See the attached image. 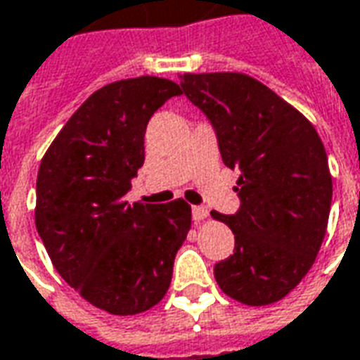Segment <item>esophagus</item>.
<instances>
[{"instance_id":"34e87169","label":"esophagus","mask_w":360,"mask_h":360,"mask_svg":"<svg viewBox=\"0 0 360 360\" xmlns=\"http://www.w3.org/2000/svg\"><path fill=\"white\" fill-rule=\"evenodd\" d=\"M206 218H208V210L204 206H193V219H195V224H200Z\"/></svg>"}]
</instances>
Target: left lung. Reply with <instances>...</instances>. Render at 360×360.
I'll return each instance as SVG.
<instances>
[{"label":"left lung","mask_w":360,"mask_h":360,"mask_svg":"<svg viewBox=\"0 0 360 360\" xmlns=\"http://www.w3.org/2000/svg\"><path fill=\"white\" fill-rule=\"evenodd\" d=\"M181 89L212 121L224 164L239 172V212H212L235 235V252L214 266V278L243 304L281 301L324 241L332 206L324 144L301 111L249 75L185 73Z\"/></svg>","instance_id":"left-lung-1"}]
</instances>
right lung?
<instances>
[{
	"instance_id": "1",
	"label": "right lung",
	"mask_w": 360,
	"mask_h": 360,
	"mask_svg": "<svg viewBox=\"0 0 360 360\" xmlns=\"http://www.w3.org/2000/svg\"><path fill=\"white\" fill-rule=\"evenodd\" d=\"M181 94L177 82L150 75L105 84L71 115L38 169L34 219L51 264L110 314L133 316L164 299L191 229L183 198L125 200L144 164L150 117Z\"/></svg>"
}]
</instances>
